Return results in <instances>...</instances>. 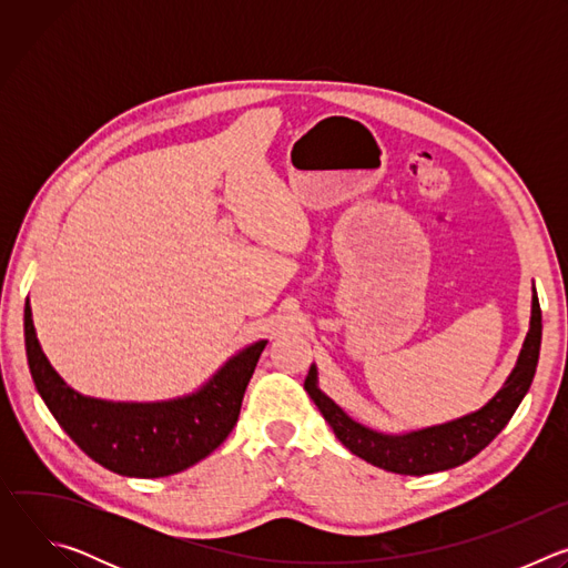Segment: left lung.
<instances>
[{"instance_id":"8db88e82","label":"left lung","mask_w":568,"mask_h":568,"mask_svg":"<svg viewBox=\"0 0 568 568\" xmlns=\"http://www.w3.org/2000/svg\"><path fill=\"white\" fill-rule=\"evenodd\" d=\"M539 346L541 310L532 285L530 326L519 351L517 364L506 377L504 386L485 402L480 409L471 414L416 432L386 434L353 420L333 397L323 393L318 386L316 364L310 366V373L305 377V390L314 399L321 416L333 427L342 445L351 449L355 456L386 471L423 476L467 463L483 447H488L497 438V434L508 425V420L513 418V414L517 412L524 395L532 384L535 368L539 362Z\"/></svg>"}]
</instances>
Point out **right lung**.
<instances>
[{"instance_id": "add662e5", "label": "right lung", "mask_w": 568, "mask_h": 568, "mask_svg": "<svg viewBox=\"0 0 568 568\" xmlns=\"http://www.w3.org/2000/svg\"><path fill=\"white\" fill-rule=\"evenodd\" d=\"M24 346L36 390L80 449L121 476L159 478L189 469L224 443L267 339L237 351L193 393L156 402H114L71 388L38 342L29 298Z\"/></svg>"}]
</instances>
